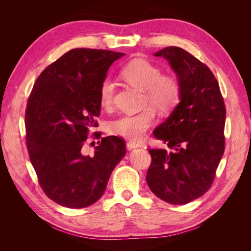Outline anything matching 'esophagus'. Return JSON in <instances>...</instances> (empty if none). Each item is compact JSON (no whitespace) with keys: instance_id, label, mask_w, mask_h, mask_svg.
<instances>
[{"instance_id":"esophagus-1","label":"esophagus","mask_w":251,"mask_h":251,"mask_svg":"<svg viewBox=\"0 0 251 251\" xmlns=\"http://www.w3.org/2000/svg\"><path fill=\"white\" fill-rule=\"evenodd\" d=\"M139 146L137 143H135V142H133V141H128L127 143H126V149L128 150V151H131V150H134V149H136V148H138Z\"/></svg>"}]
</instances>
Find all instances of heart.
Wrapping results in <instances>:
<instances>
[{
  "instance_id": "heart-1",
  "label": "heart",
  "mask_w": 251,
  "mask_h": 251,
  "mask_svg": "<svg viewBox=\"0 0 251 251\" xmlns=\"http://www.w3.org/2000/svg\"><path fill=\"white\" fill-rule=\"evenodd\" d=\"M121 76L143 91V107L149 108L137 114H126L111 121L108 131L125 139L139 142L155 124L156 114L152 108L163 114L172 112L180 101L181 86L176 77L162 75L160 68L143 58H136L126 64L121 70ZM115 90V83L111 79L105 78L101 82L98 98L102 108L112 107Z\"/></svg>"
}]
</instances>
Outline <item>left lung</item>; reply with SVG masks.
I'll return each mask as SVG.
<instances>
[{"label":"left lung","instance_id":"obj_1","mask_svg":"<svg viewBox=\"0 0 251 251\" xmlns=\"http://www.w3.org/2000/svg\"><path fill=\"white\" fill-rule=\"evenodd\" d=\"M154 55L168 60L176 73L181 98L153 132L170 150H149L147 182L158 198L182 205L212 184L224 153L226 109L215 75L198 58L179 47H166Z\"/></svg>","mask_w":251,"mask_h":251}]
</instances>
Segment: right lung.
I'll return each mask as SVG.
<instances>
[{"label": "right lung", "instance_id": "1", "mask_svg": "<svg viewBox=\"0 0 251 251\" xmlns=\"http://www.w3.org/2000/svg\"><path fill=\"white\" fill-rule=\"evenodd\" d=\"M124 55L100 49L68 51L40 74L28 98L30 161L45 194L62 206L83 208L100 199L126 155V143L117 136L101 138L92 157L81 153L100 114V87L111 65Z\"/></svg>", "mask_w": 251, "mask_h": 251}]
</instances>
